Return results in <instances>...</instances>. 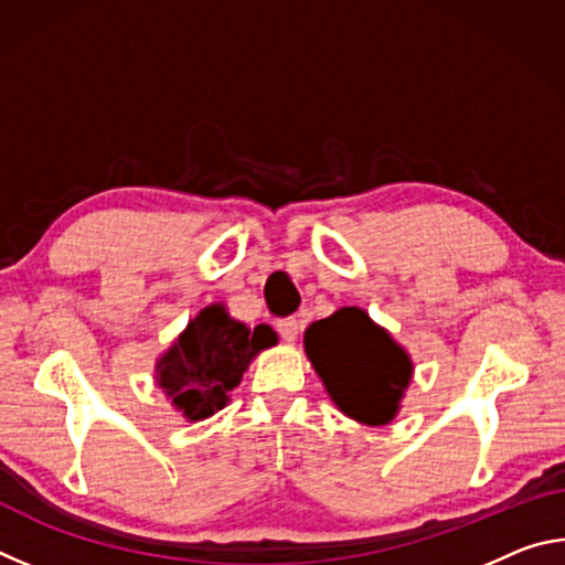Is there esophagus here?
Masks as SVG:
<instances>
[{"label": "esophagus", "instance_id": "34e87169", "mask_svg": "<svg viewBox=\"0 0 565 565\" xmlns=\"http://www.w3.org/2000/svg\"><path fill=\"white\" fill-rule=\"evenodd\" d=\"M276 329H279L281 339H284L286 343H294L296 339H299L301 323H299V319H296V317H286V319H281L279 323H276Z\"/></svg>", "mask_w": 565, "mask_h": 565}]
</instances>
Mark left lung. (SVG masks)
<instances>
[{"label": "left lung", "mask_w": 565, "mask_h": 565, "mask_svg": "<svg viewBox=\"0 0 565 565\" xmlns=\"http://www.w3.org/2000/svg\"><path fill=\"white\" fill-rule=\"evenodd\" d=\"M303 351L343 416L366 426L396 418L414 379L408 351L359 306H343L303 331Z\"/></svg>", "instance_id": "left-lung-1"}]
</instances>
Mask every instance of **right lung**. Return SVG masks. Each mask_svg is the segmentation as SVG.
Wrapping results in <instances>:
<instances>
[{
  "label": "right lung",
  "mask_w": 565,
  "mask_h": 565,
  "mask_svg": "<svg viewBox=\"0 0 565 565\" xmlns=\"http://www.w3.org/2000/svg\"><path fill=\"white\" fill-rule=\"evenodd\" d=\"M279 343L271 327L248 329L226 303H209L154 363V384L189 424L204 420L232 401L244 371L262 351Z\"/></svg>",
  "instance_id": "add662e5"
}]
</instances>
